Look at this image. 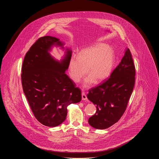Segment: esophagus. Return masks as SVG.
Segmentation results:
<instances>
[{
    "label": "esophagus",
    "instance_id": "1",
    "mask_svg": "<svg viewBox=\"0 0 159 159\" xmlns=\"http://www.w3.org/2000/svg\"><path fill=\"white\" fill-rule=\"evenodd\" d=\"M82 100H86L87 99V97L84 92H82Z\"/></svg>",
    "mask_w": 159,
    "mask_h": 159
}]
</instances>
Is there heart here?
Wrapping results in <instances>:
<instances>
[{"mask_svg": "<svg viewBox=\"0 0 159 159\" xmlns=\"http://www.w3.org/2000/svg\"><path fill=\"white\" fill-rule=\"evenodd\" d=\"M114 61L113 50L106 44L99 43L85 48L78 57H73L69 62V75L71 80L79 83L87 73L83 86L88 88L93 82L99 83L110 76Z\"/></svg>", "mask_w": 159, "mask_h": 159, "instance_id": "obj_1", "label": "heart"}]
</instances>
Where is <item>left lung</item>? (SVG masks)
I'll use <instances>...</instances> for the list:
<instances>
[{"label":"left lung","instance_id":"8db88e82","mask_svg":"<svg viewBox=\"0 0 159 159\" xmlns=\"http://www.w3.org/2000/svg\"><path fill=\"white\" fill-rule=\"evenodd\" d=\"M135 76L134 61L128 48L110 77L89 90L87 97L97 107L96 113L88 120L92 127L108 128L120 120L134 89Z\"/></svg>","mask_w":159,"mask_h":159}]
</instances>
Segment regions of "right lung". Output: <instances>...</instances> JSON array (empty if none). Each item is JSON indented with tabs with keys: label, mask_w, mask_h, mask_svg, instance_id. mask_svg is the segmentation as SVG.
Returning <instances> with one entry per match:
<instances>
[{
	"label": "right lung",
	"mask_w": 159,
	"mask_h": 159,
	"mask_svg": "<svg viewBox=\"0 0 159 159\" xmlns=\"http://www.w3.org/2000/svg\"><path fill=\"white\" fill-rule=\"evenodd\" d=\"M62 46L58 39L44 36L38 39L23 61L21 82L24 93L36 119L48 127H55L66 119L67 106L79 102L81 90L66 73L71 57L67 52L60 62L55 60L49 51L53 45Z\"/></svg>",
	"instance_id": "add662e5"
}]
</instances>
